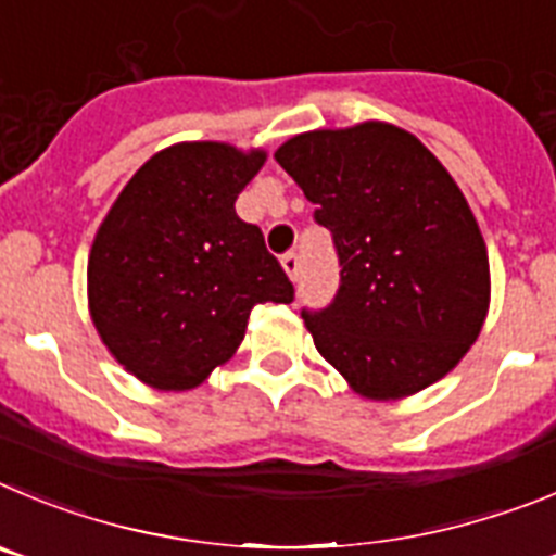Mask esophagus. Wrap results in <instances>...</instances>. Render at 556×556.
Instances as JSON below:
<instances>
[{
  "label": "esophagus",
  "instance_id": "1",
  "mask_svg": "<svg viewBox=\"0 0 556 556\" xmlns=\"http://www.w3.org/2000/svg\"><path fill=\"white\" fill-rule=\"evenodd\" d=\"M282 268H285V274H288V277L296 282L299 274H302V257H299L296 252L282 254Z\"/></svg>",
  "mask_w": 556,
  "mask_h": 556
}]
</instances>
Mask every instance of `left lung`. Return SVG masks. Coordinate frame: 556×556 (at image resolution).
Here are the masks:
<instances>
[{
  "label": "left lung",
  "mask_w": 556,
  "mask_h": 556,
  "mask_svg": "<svg viewBox=\"0 0 556 556\" xmlns=\"http://www.w3.org/2000/svg\"><path fill=\"white\" fill-rule=\"evenodd\" d=\"M274 157L338 252L332 304L302 309L321 357L382 402L446 377L490 304L488 249L452 174L382 122L296 135Z\"/></svg>",
  "instance_id": "1"
}]
</instances>
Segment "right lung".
Listing matches in <instances>:
<instances>
[{"label": "right lung", "instance_id": "right-lung-1", "mask_svg": "<svg viewBox=\"0 0 556 556\" xmlns=\"http://www.w3.org/2000/svg\"><path fill=\"white\" fill-rule=\"evenodd\" d=\"M266 152L177 143L147 160L104 216L88 257L97 332L129 374L191 390L241 346L257 304L293 302V285L235 199Z\"/></svg>", "mask_w": 556, "mask_h": 556}]
</instances>
